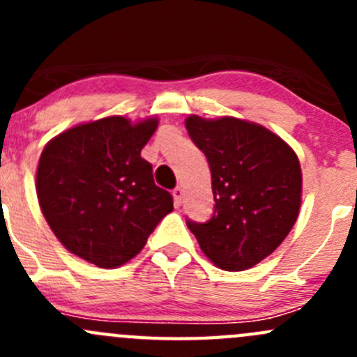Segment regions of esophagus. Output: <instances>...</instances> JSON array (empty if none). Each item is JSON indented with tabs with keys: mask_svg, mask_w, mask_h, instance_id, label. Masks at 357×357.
Here are the masks:
<instances>
[{
	"mask_svg": "<svg viewBox=\"0 0 357 357\" xmlns=\"http://www.w3.org/2000/svg\"><path fill=\"white\" fill-rule=\"evenodd\" d=\"M183 195H185V190H183L181 186H178V188H174V192H172V197H174L176 207H179V205H181Z\"/></svg>",
	"mask_w": 357,
	"mask_h": 357,
	"instance_id": "obj_1",
	"label": "esophagus"
}]
</instances>
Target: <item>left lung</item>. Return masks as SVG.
<instances>
[{
    "instance_id": "1",
    "label": "left lung",
    "mask_w": 357,
    "mask_h": 357,
    "mask_svg": "<svg viewBox=\"0 0 357 357\" xmlns=\"http://www.w3.org/2000/svg\"><path fill=\"white\" fill-rule=\"evenodd\" d=\"M186 129L211 167L214 214L186 219L204 254L225 271H243L287 238L301 208L302 172L294 150L252 122L186 119Z\"/></svg>"
}]
</instances>
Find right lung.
<instances>
[{
    "mask_svg": "<svg viewBox=\"0 0 357 357\" xmlns=\"http://www.w3.org/2000/svg\"><path fill=\"white\" fill-rule=\"evenodd\" d=\"M157 124L100 119L68 129L43 150L38 200L68 252L98 268H117L139 254L172 211V195L158 188L152 164L142 157Z\"/></svg>",
    "mask_w": 357,
    "mask_h": 357,
    "instance_id": "right-lung-1",
    "label": "right lung"
}]
</instances>
